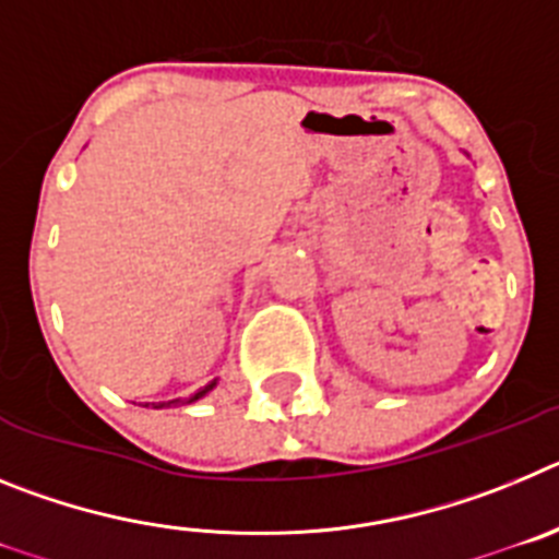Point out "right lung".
Segmentation results:
<instances>
[{
	"instance_id": "right-lung-1",
	"label": "right lung",
	"mask_w": 559,
	"mask_h": 559,
	"mask_svg": "<svg viewBox=\"0 0 559 559\" xmlns=\"http://www.w3.org/2000/svg\"><path fill=\"white\" fill-rule=\"evenodd\" d=\"M212 386H215V383H210V386L199 389V392L192 394V397H190V400H187V403H192V400H199V397H204V394H206V392H210V389H212ZM159 406H179V400H167V403H159Z\"/></svg>"
}]
</instances>
